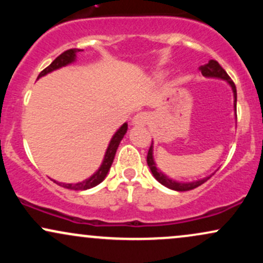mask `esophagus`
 <instances>
[{"label": "esophagus", "mask_w": 263, "mask_h": 263, "mask_svg": "<svg viewBox=\"0 0 263 263\" xmlns=\"http://www.w3.org/2000/svg\"><path fill=\"white\" fill-rule=\"evenodd\" d=\"M147 120H148V116H147L146 112H138L132 119V123L136 126H142L147 122Z\"/></svg>", "instance_id": "esophagus-1"}]
</instances>
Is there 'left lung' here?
Listing matches in <instances>:
<instances>
[{
	"instance_id": "1",
	"label": "left lung",
	"mask_w": 263,
	"mask_h": 263,
	"mask_svg": "<svg viewBox=\"0 0 263 263\" xmlns=\"http://www.w3.org/2000/svg\"><path fill=\"white\" fill-rule=\"evenodd\" d=\"M200 71L204 77L219 78V79L226 80L229 84H230L232 87V91H234V98H235L234 104H235V110H236V101H237L236 86H235L234 81L231 80V78L229 77L228 73H226L224 69H222V66L220 65L216 60H210L208 64H205L204 66H200ZM152 144H153V142H152ZM152 144H151V147L148 149V155H147V164H148L149 170H151V172H152V174L155 176L156 179L158 180L161 184H163L164 186H167V188L177 190V192H186V190H192V189L197 188V186H199V185H201V184L206 182V180L211 177V176L206 177V178H204V179L195 180V182H192V183H179V182H176V180H173V179H170V178H168L167 176H164V174H163L162 172H159L158 168L156 167L155 159H153V146Z\"/></svg>"
}]
</instances>
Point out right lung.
Wrapping results in <instances>:
<instances>
[{
  "label": "right lung",
  "mask_w": 263,
  "mask_h": 263,
  "mask_svg": "<svg viewBox=\"0 0 263 263\" xmlns=\"http://www.w3.org/2000/svg\"><path fill=\"white\" fill-rule=\"evenodd\" d=\"M79 52H80V49H75V48L63 52L60 55H58L55 59L53 60L52 64L48 65L47 68L43 69V70L39 73L38 79L41 77H44L45 74L50 73V71L57 70V69L62 68V66H65V65L70 64V63H73L75 60V57H77V53H79ZM126 132H127V123H123L121 127L119 128V131H117L116 134L114 135V137L111 138L110 143H108V147L106 149V153H105L104 161H102L101 167L99 168V171L96 172L95 174H92L89 179H85L84 182H80L77 184L58 183V182H55V180H54V183L59 184V185L64 186V188H66V189H73V190H86V189L93 188V186H96L98 184H100L102 180L105 179V177L107 176L108 170H110L111 164H112V162H114L115 155H116L117 147H119L120 142H121Z\"/></svg>",
  "instance_id": "1"
}]
</instances>
